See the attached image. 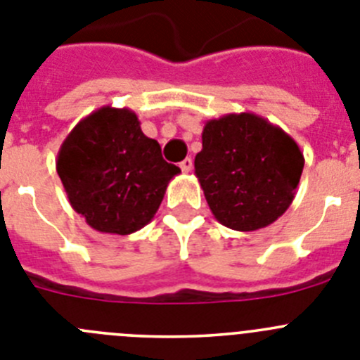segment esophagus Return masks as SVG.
<instances>
[{
    "label": "esophagus",
    "instance_id": "obj_1",
    "mask_svg": "<svg viewBox=\"0 0 360 360\" xmlns=\"http://www.w3.org/2000/svg\"><path fill=\"white\" fill-rule=\"evenodd\" d=\"M180 169H182L184 173H189V171L193 169V158H184L182 162H180Z\"/></svg>",
    "mask_w": 360,
    "mask_h": 360
}]
</instances>
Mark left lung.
<instances>
[{
  "label": "left lung",
  "instance_id": "8db88e82",
  "mask_svg": "<svg viewBox=\"0 0 360 360\" xmlns=\"http://www.w3.org/2000/svg\"><path fill=\"white\" fill-rule=\"evenodd\" d=\"M303 164L291 135L253 112H240L207 121L194 174L221 225L253 232L289 209Z\"/></svg>",
  "mask_w": 360,
  "mask_h": 360
}]
</instances>
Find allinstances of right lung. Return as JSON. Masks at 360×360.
<instances>
[{
  "label": "right lung",
  "mask_w": 360,
  "mask_h": 360,
  "mask_svg": "<svg viewBox=\"0 0 360 360\" xmlns=\"http://www.w3.org/2000/svg\"><path fill=\"white\" fill-rule=\"evenodd\" d=\"M57 173L69 203L89 226L128 236L153 219L180 167L164 160L160 144L143 134L134 110L107 105L69 131Z\"/></svg>",
  "instance_id": "obj_1"
}]
</instances>
